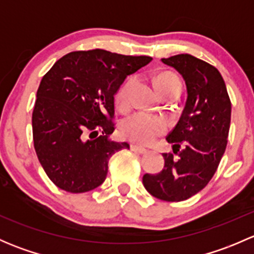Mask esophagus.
Masks as SVG:
<instances>
[{
    "mask_svg": "<svg viewBox=\"0 0 254 254\" xmlns=\"http://www.w3.org/2000/svg\"><path fill=\"white\" fill-rule=\"evenodd\" d=\"M130 148H131V151H134L135 153H139V155H145V153L147 152V150H146L145 147H142V146H139V145H135V143H131V145H130Z\"/></svg>",
    "mask_w": 254,
    "mask_h": 254,
    "instance_id": "obj_1",
    "label": "esophagus"
}]
</instances>
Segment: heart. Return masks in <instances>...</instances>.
Instances as JSON below:
<instances>
[{
	"label": "heart",
	"instance_id": "b5f03b06",
	"mask_svg": "<svg viewBox=\"0 0 254 254\" xmlns=\"http://www.w3.org/2000/svg\"><path fill=\"white\" fill-rule=\"evenodd\" d=\"M155 84L156 88L161 86H170V84L181 86V81L172 73H161L156 77ZM129 86L130 81L127 82L118 92L117 101L120 106L125 104L127 102ZM166 130H167V123L162 118L145 112L135 113L131 117L127 118L123 124V132L125 136L131 141L141 143V145H148V143L153 142L156 137L165 134Z\"/></svg>",
	"mask_w": 254,
	"mask_h": 254
}]
</instances>
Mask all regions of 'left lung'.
<instances>
[{
    "instance_id": "left-lung-1",
    "label": "left lung",
    "mask_w": 254,
    "mask_h": 254,
    "mask_svg": "<svg viewBox=\"0 0 254 254\" xmlns=\"http://www.w3.org/2000/svg\"><path fill=\"white\" fill-rule=\"evenodd\" d=\"M186 82L187 101L178 123L166 137L178 154L163 153L157 175L146 173L142 184L155 198L182 201L201 190L216 172L226 150L231 102L216 67L189 54L161 59ZM181 145L184 148L181 151Z\"/></svg>"
}]
</instances>
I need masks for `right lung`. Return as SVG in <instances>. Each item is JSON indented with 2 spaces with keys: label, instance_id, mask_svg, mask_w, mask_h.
Masks as SVG:
<instances>
[{
  "label": "right lung",
  "instance_id": "1",
  "mask_svg": "<svg viewBox=\"0 0 254 254\" xmlns=\"http://www.w3.org/2000/svg\"><path fill=\"white\" fill-rule=\"evenodd\" d=\"M150 56L94 49L73 51L54 64L40 82L32 125L40 165L56 187L84 193L101 186L111 157L127 142L111 140L114 96Z\"/></svg>",
  "mask_w": 254,
  "mask_h": 254
}]
</instances>
